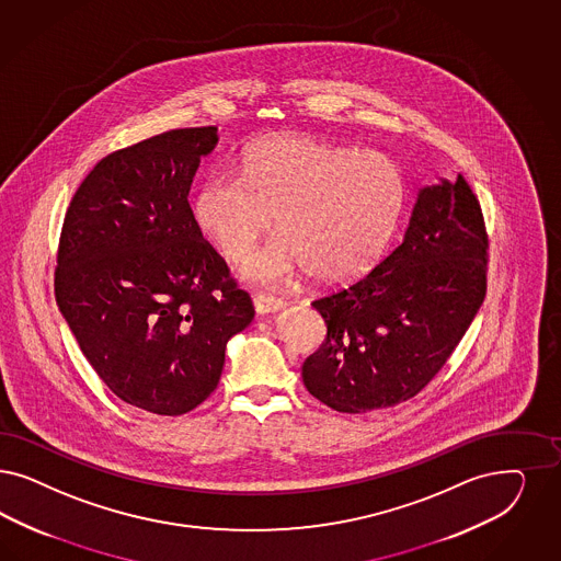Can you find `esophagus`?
Wrapping results in <instances>:
<instances>
[{"instance_id": "34e87169", "label": "esophagus", "mask_w": 561, "mask_h": 561, "mask_svg": "<svg viewBox=\"0 0 561 561\" xmlns=\"http://www.w3.org/2000/svg\"><path fill=\"white\" fill-rule=\"evenodd\" d=\"M252 305H254V310L259 314H267V312H275V310H282L286 307L284 300L273 298V296H265V294H254L252 296Z\"/></svg>"}]
</instances>
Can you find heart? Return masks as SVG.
Here are the masks:
<instances>
[{
  "instance_id": "1",
  "label": "heart",
  "mask_w": 561,
  "mask_h": 561,
  "mask_svg": "<svg viewBox=\"0 0 561 561\" xmlns=\"http://www.w3.org/2000/svg\"><path fill=\"white\" fill-rule=\"evenodd\" d=\"M404 203V175L387 154L275 135L244 149L240 175H205L193 217L226 259L242 261L275 213L279 236L252 254L242 275L275 286L307 270L317 282L340 284L373 267Z\"/></svg>"
}]
</instances>
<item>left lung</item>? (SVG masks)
I'll return each instance as SVG.
<instances>
[{
	"label": "left lung",
	"mask_w": 561,
	"mask_h": 561,
	"mask_svg": "<svg viewBox=\"0 0 561 561\" xmlns=\"http://www.w3.org/2000/svg\"><path fill=\"white\" fill-rule=\"evenodd\" d=\"M486 249L483 211L462 174L423 188L404 240L348 288L312 300L328 335L302 365L310 393L360 414L425 389L483 305Z\"/></svg>",
	"instance_id": "left-lung-1"
}]
</instances>
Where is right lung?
Masks as SVG:
<instances>
[{"label":"right lung","mask_w":561,"mask_h":561,"mask_svg":"<svg viewBox=\"0 0 561 561\" xmlns=\"http://www.w3.org/2000/svg\"><path fill=\"white\" fill-rule=\"evenodd\" d=\"M217 128H178L103 157L64 217L56 302L101 381L130 407L186 414L254 317L194 221L188 193Z\"/></svg>","instance_id":"1"}]
</instances>
